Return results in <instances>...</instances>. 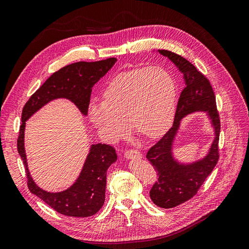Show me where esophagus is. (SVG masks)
Listing matches in <instances>:
<instances>
[{
  "mask_svg": "<svg viewBox=\"0 0 249 249\" xmlns=\"http://www.w3.org/2000/svg\"><path fill=\"white\" fill-rule=\"evenodd\" d=\"M124 156L127 159H141L142 157V154L136 150H127L125 151Z\"/></svg>",
  "mask_w": 249,
  "mask_h": 249,
  "instance_id": "obj_1",
  "label": "esophagus"
}]
</instances>
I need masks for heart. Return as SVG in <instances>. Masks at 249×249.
I'll list each match as a JSON object with an SVG mask.
<instances>
[{"label":"heart","mask_w":249,"mask_h":249,"mask_svg":"<svg viewBox=\"0 0 249 249\" xmlns=\"http://www.w3.org/2000/svg\"><path fill=\"white\" fill-rule=\"evenodd\" d=\"M177 86L169 73L159 68H142L119 73L104 91V103L89 107V121L105 139L125 134L127 124L144 139L166 131L176 109Z\"/></svg>","instance_id":"b5f03b06"}]
</instances>
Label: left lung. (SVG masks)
Wrapping results in <instances>:
<instances>
[{
  "label": "left lung",
  "instance_id": "8db88e82",
  "mask_svg": "<svg viewBox=\"0 0 249 249\" xmlns=\"http://www.w3.org/2000/svg\"><path fill=\"white\" fill-rule=\"evenodd\" d=\"M158 51L176 64L182 72L186 83L178 98L172 127L146 153V159L158 173V179L150 191V197L157 206L172 208L194 197L215 167L219 158L220 120L216 109L215 95L209 80L194 64L180 55L168 50ZM199 110L208 113L216 137L209 154L203 160L191 164L178 163L172 155L174 137L182 118Z\"/></svg>",
  "mask_w": 249,
  "mask_h": 249
}]
</instances>
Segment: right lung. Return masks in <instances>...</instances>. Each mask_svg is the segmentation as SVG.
I'll use <instances>...</instances> for the list:
<instances>
[{
    "label": "right lung",
    "mask_w": 249,
    "mask_h": 249,
    "mask_svg": "<svg viewBox=\"0 0 249 249\" xmlns=\"http://www.w3.org/2000/svg\"><path fill=\"white\" fill-rule=\"evenodd\" d=\"M117 59L86 62L79 61L53 72L26 101L22 108L21 125L17 140V151L26 171L27 187L34 195L58 213L73 217H87L103 207L106 197L107 170L117 160L116 150L109 144H92L84 166L76 182L66 191L50 193L36 185L27 168L24 151L25 121L49 101L67 98L75 104L83 115H87L92 87L113 68Z\"/></svg>",
    "instance_id": "right-lung-1"
}]
</instances>
